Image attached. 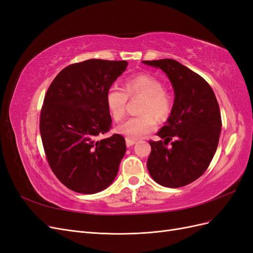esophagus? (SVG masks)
Listing matches in <instances>:
<instances>
[{"label": "esophagus", "instance_id": "1", "mask_svg": "<svg viewBox=\"0 0 253 253\" xmlns=\"http://www.w3.org/2000/svg\"><path fill=\"white\" fill-rule=\"evenodd\" d=\"M136 142V140H134V139H131V138H126V147L127 148H129V147H132V145L134 144Z\"/></svg>", "mask_w": 253, "mask_h": 253}]
</instances>
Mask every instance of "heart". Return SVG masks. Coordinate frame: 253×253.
<instances>
[{"mask_svg": "<svg viewBox=\"0 0 253 253\" xmlns=\"http://www.w3.org/2000/svg\"><path fill=\"white\" fill-rule=\"evenodd\" d=\"M137 96L143 98L139 109L141 115L129 117L117 128L120 134L134 140L154 131L157 119L166 120L174 105V95L164 87L162 80L150 74H138L126 80L125 89L113 85L106 91L105 102L112 118L115 121L124 119L128 98Z\"/></svg>", "mask_w": 253, "mask_h": 253, "instance_id": "b5f03b06", "label": "heart"}]
</instances>
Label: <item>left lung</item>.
I'll return each mask as SVG.
<instances>
[{
  "instance_id": "1",
  "label": "left lung",
  "mask_w": 253,
  "mask_h": 253,
  "mask_svg": "<svg viewBox=\"0 0 253 253\" xmlns=\"http://www.w3.org/2000/svg\"><path fill=\"white\" fill-rule=\"evenodd\" d=\"M142 62L163 70L175 93L171 115L157 133L164 140H150L149 173L164 187L187 186L208 169L217 149L221 118L216 97L208 82L177 61Z\"/></svg>"
}]
</instances>
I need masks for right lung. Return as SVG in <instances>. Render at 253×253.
I'll use <instances>...</instances> for the list:
<instances>
[{
  "instance_id": "right-lung-1",
  "label": "right lung",
  "mask_w": 253,
  "mask_h": 253,
  "mask_svg": "<svg viewBox=\"0 0 253 253\" xmlns=\"http://www.w3.org/2000/svg\"><path fill=\"white\" fill-rule=\"evenodd\" d=\"M126 66V61L100 59L71 64L45 94L40 114L45 156L57 178L75 192H100L118 173L124 136L98 138L112 128L106 91Z\"/></svg>"
}]
</instances>
